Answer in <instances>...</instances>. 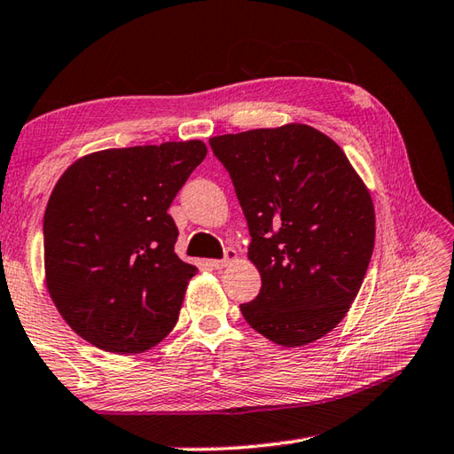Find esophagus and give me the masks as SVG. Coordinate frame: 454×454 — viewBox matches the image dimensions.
<instances>
[{
	"mask_svg": "<svg viewBox=\"0 0 454 454\" xmlns=\"http://www.w3.org/2000/svg\"><path fill=\"white\" fill-rule=\"evenodd\" d=\"M236 260H238V252L234 248H228V250H224V258H222V260H212L210 266L214 270H222V268L230 266V263L236 262Z\"/></svg>",
	"mask_w": 454,
	"mask_h": 454,
	"instance_id": "obj_1",
	"label": "esophagus"
}]
</instances>
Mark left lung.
Listing matches in <instances>:
<instances>
[{
  "instance_id": "1",
  "label": "left lung",
  "mask_w": 454,
  "mask_h": 454,
  "mask_svg": "<svg viewBox=\"0 0 454 454\" xmlns=\"http://www.w3.org/2000/svg\"><path fill=\"white\" fill-rule=\"evenodd\" d=\"M252 236L262 290L242 316L284 348L319 340L356 300L375 244L364 180L332 138L308 125L210 138Z\"/></svg>"
}]
</instances>
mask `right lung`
<instances>
[{"label": "right lung", "mask_w": 454, "mask_h": 454, "mask_svg": "<svg viewBox=\"0 0 454 454\" xmlns=\"http://www.w3.org/2000/svg\"><path fill=\"white\" fill-rule=\"evenodd\" d=\"M206 156L202 141L106 148L63 172L43 218L47 290L73 332L143 353L176 325L196 271L167 212Z\"/></svg>", "instance_id": "right-lung-1"}]
</instances>
